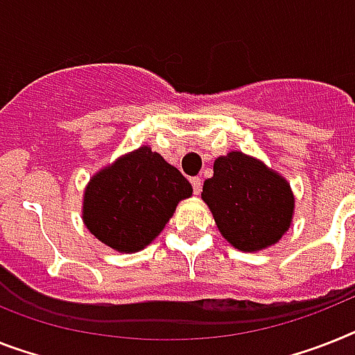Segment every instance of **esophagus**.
I'll use <instances>...</instances> for the list:
<instances>
[{
	"label": "esophagus",
	"mask_w": 355,
	"mask_h": 355,
	"mask_svg": "<svg viewBox=\"0 0 355 355\" xmlns=\"http://www.w3.org/2000/svg\"><path fill=\"white\" fill-rule=\"evenodd\" d=\"M192 189H194V194L199 196L201 194V189H203V180L201 178H192Z\"/></svg>",
	"instance_id": "esophagus-1"
}]
</instances>
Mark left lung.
Masks as SVG:
<instances>
[{"mask_svg":"<svg viewBox=\"0 0 355 355\" xmlns=\"http://www.w3.org/2000/svg\"><path fill=\"white\" fill-rule=\"evenodd\" d=\"M201 199L221 236L243 252L276 245L294 218L295 199L288 181L239 150L214 161V175L205 180Z\"/></svg>","mask_w":355,"mask_h":355,"instance_id":"obj_1","label":"left lung"}]
</instances>
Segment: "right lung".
<instances>
[{"instance_id": "obj_1", "label": "right lung", "mask_w": 355, "mask_h": 355, "mask_svg": "<svg viewBox=\"0 0 355 355\" xmlns=\"http://www.w3.org/2000/svg\"><path fill=\"white\" fill-rule=\"evenodd\" d=\"M192 184L148 145L123 154L90 178L83 192V223L96 239L121 254L150 245Z\"/></svg>"}]
</instances>
